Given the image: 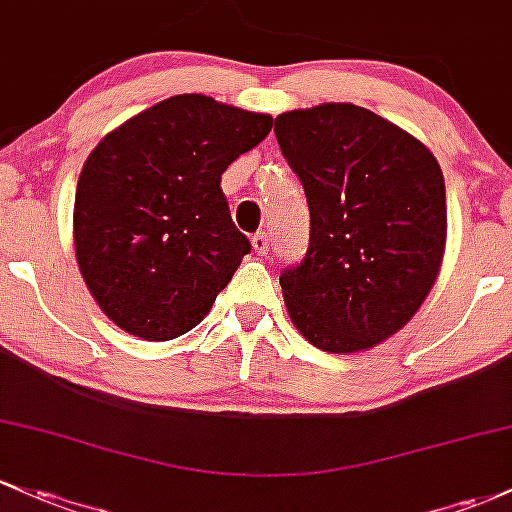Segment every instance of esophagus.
Returning a JSON list of instances; mask_svg holds the SVG:
<instances>
[{
	"label": "esophagus",
	"instance_id": "esophagus-1",
	"mask_svg": "<svg viewBox=\"0 0 512 512\" xmlns=\"http://www.w3.org/2000/svg\"><path fill=\"white\" fill-rule=\"evenodd\" d=\"M252 247H255L257 255H267L269 252V235L265 230H260V233L252 235Z\"/></svg>",
	"mask_w": 512,
	"mask_h": 512
}]
</instances>
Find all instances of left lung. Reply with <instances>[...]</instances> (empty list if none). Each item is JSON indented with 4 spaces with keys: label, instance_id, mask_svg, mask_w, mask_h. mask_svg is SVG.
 <instances>
[{
    "label": "left lung",
    "instance_id": "left-lung-1",
    "mask_svg": "<svg viewBox=\"0 0 512 512\" xmlns=\"http://www.w3.org/2000/svg\"><path fill=\"white\" fill-rule=\"evenodd\" d=\"M306 192L308 250L279 284L296 328L325 352H359L401 330L435 284L447 235L445 179L411 133L355 104L274 121Z\"/></svg>",
    "mask_w": 512,
    "mask_h": 512
}]
</instances>
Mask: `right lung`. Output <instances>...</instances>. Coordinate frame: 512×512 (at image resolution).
<instances>
[{
    "label": "right lung",
    "instance_id": "1",
    "mask_svg": "<svg viewBox=\"0 0 512 512\" xmlns=\"http://www.w3.org/2000/svg\"><path fill=\"white\" fill-rule=\"evenodd\" d=\"M272 131V116L179 94L109 133L84 162L75 252L101 311L143 340L204 320L250 252L221 174Z\"/></svg>",
    "mask_w": 512,
    "mask_h": 512
}]
</instances>
